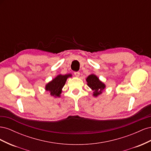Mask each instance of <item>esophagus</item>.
<instances>
[{
	"mask_svg": "<svg viewBox=\"0 0 151 151\" xmlns=\"http://www.w3.org/2000/svg\"><path fill=\"white\" fill-rule=\"evenodd\" d=\"M74 75L76 77H79L80 76V72H74Z\"/></svg>",
	"mask_w": 151,
	"mask_h": 151,
	"instance_id": "obj_1",
	"label": "esophagus"
}]
</instances>
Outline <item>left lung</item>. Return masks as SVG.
<instances>
[{
	"instance_id": "left-lung-1",
	"label": "left lung",
	"mask_w": 151,
	"mask_h": 151,
	"mask_svg": "<svg viewBox=\"0 0 151 151\" xmlns=\"http://www.w3.org/2000/svg\"><path fill=\"white\" fill-rule=\"evenodd\" d=\"M87 84L93 91V96L98 97L101 95L104 89L106 88V85L99 80V77L94 74H91L86 78Z\"/></svg>"
}]
</instances>
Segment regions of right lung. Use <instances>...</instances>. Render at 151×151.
Returning a JSON list of instances; mask_svg holds the SVG:
<instances>
[{
  "label": "right lung",
  "mask_w": 151,
  "mask_h": 151,
  "mask_svg": "<svg viewBox=\"0 0 151 151\" xmlns=\"http://www.w3.org/2000/svg\"><path fill=\"white\" fill-rule=\"evenodd\" d=\"M72 76L71 74L65 75L58 74L45 85V89L47 91H48L51 96L60 98L62 92V88L64 86L67 79Z\"/></svg>",
  "instance_id": "add662e5"
}]
</instances>
